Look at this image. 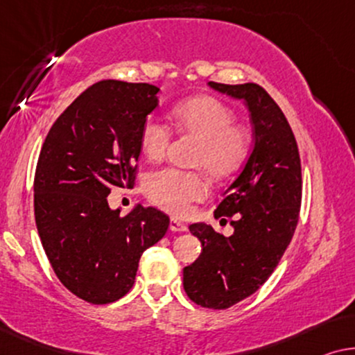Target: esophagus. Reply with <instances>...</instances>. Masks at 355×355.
Segmentation results:
<instances>
[{"instance_id": "esophagus-1", "label": "esophagus", "mask_w": 355, "mask_h": 355, "mask_svg": "<svg viewBox=\"0 0 355 355\" xmlns=\"http://www.w3.org/2000/svg\"><path fill=\"white\" fill-rule=\"evenodd\" d=\"M168 228H171L172 232H187L188 230L187 223L180 222L178 218H171V225H168Z\"/></svg>"}]
</instances>
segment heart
Listing matches in <instances>:
<instances>
[{"label": "heart", "instance_id": "b5f03b06", "mask_svg": "<svg viewBox=\"0 0 355 355\" xmlns=\"http://www.w3.org/2000/svg\"><path fill=\"white\" fill-rule=\"evenodd\" d=\"M172 121L184 137L198 139L194 166L204 167L214 178H228L244 166L251 151V133L234 125V114L212 96H198L175 104ZM172 141V130L157 117H148L139 130V148L149 161H161ZM148 199L171 214H187L194 201L207 194L201 173L161 168L144 180Z\"/></svg>", "mask_w": 355, "mask_h": 355}]
</instances>
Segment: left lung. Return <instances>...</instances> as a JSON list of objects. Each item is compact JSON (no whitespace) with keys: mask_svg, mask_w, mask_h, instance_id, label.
<instances>
[{"mask_svg":"<svg viewBox=\"0 0 355 355\" xmlns=\"http://www.w3.org/2000/svg\"><path fill=\"white\" fill-rule=\"evenodd\" d=\"M207 85L244 103L254 148L214 212L216 218L234 217L232 236L202 222L189 225L202 251L183 268V288L198 306L228 309L267 282L291 243L302 198L301 159L286 117L262 87Z\"/></svg>","mask_w":355,"mask_h":355,"instance_id":"left-lung-1","label":"left lung"}]
</instances>
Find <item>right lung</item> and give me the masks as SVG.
Masks as SVG:
<instances>
[{
  "label": "right lung",
  "instance_id": "right-lung-1",
  "mask_svg": "<svg viewBox=\"0 0 355 355\" xmlns=\"http://www.w3.org/2000/svg\"><path fill=\"white\" fill-rule=\"evenodd\" d=\"M159 88L103 80L53 123L33 182L35 222L54 273L77 297L117 301L132 289L141 254L164 238L168 217L137 204L111 209L114 187L132 188L139 130L157 107Z\"/></svg>",
  "mask_w": 355,
  "mask_h": 355
}]
</instances>
